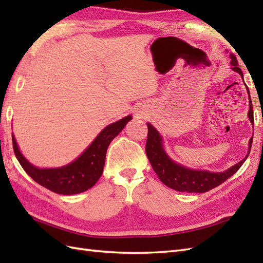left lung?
<instances>
[{"label":"left lung","instance_id":"8db88e82","mask_svg":"<svg viewBox=\"0 0 263 263\" xmlns=\"http://www.w3.org/2000/svg\"><path fill=\"white\" fill-rule=\"evenodd\" d=\"M230 65H232V70L235 72L239 73L243 80V73L241 69L238 67L237 59L234 54H230ZM245 83V81H243ZM247 93L249 97V110H248V118L253 126V110L252 104L250 100V92L248 86L246 85ZM148 126V137L146 144V154L150 161L151 166L157 173L158 178L163 183L164 185L169 186L179 192H187V193H204L220 185L222 182H225L239 170L242 163L246 161L250 154V149L252 145V137L249 140V148L247 156L241 161L236 163L235 165L230 166L227 170L221 172H212L209 170H198V169H191L187 166L183 165L166 154V151L163 146V139L161 134L150 123H147Z\"/></svg>","mask_w":263,"mask_h":263}]
</instances>
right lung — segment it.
<instances>
[{
  "instance_id": "right-lung-1",
  "label": "right lung",
  "mask_w": 263,
  "mask_h": 263,
  "mask_svg": "<svg viewBox=\"0 0 263 263\" xmlns=\"http://www.w3.org/2000/svg\"><path fill=\"white\" fill-rule=\"evenodd\" d=\"M132 118V115H128L107 125L80 156L58 168H39L30 163L23 156L14 134H12L14 153L22 168L38 184L62 195L82 193L95 185L101 178L110 141L124 129Z\"/></svg>"
}]
</instances>
